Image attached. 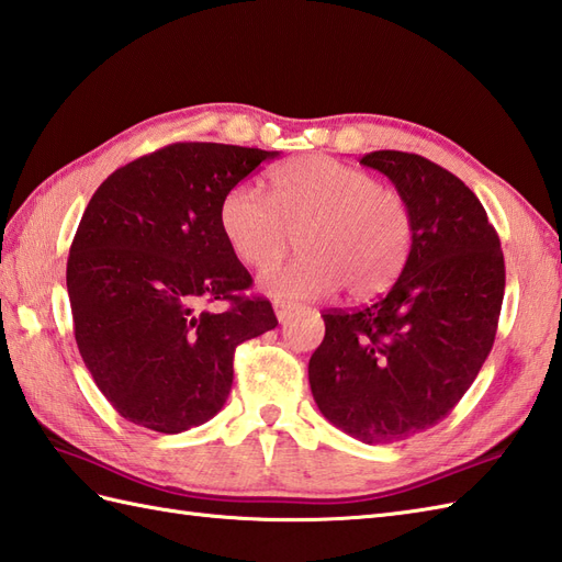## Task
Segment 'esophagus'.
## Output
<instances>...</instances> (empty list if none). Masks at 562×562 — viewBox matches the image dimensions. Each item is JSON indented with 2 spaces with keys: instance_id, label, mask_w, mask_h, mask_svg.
<instances>
[{
  "instance_id": "1",
  "label": "esophagus",
  "mask_w": 562,
  "mask_h": 562,
  "mask_svg": "<svg viewBox=\"0 0 562 562\" xmlns=\"http://www.w3.org/2000/svg\"><path fill=\"white\" fill-rule=\"evenodd\" d=\"M291 305L289 303H281V301H273V313H277V319L279 322H285L291 317Z\"/></svg>"
}]
</instances>
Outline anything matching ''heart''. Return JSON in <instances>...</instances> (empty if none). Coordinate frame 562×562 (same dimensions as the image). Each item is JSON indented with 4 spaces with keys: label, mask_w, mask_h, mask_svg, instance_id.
<instances>
[{
    "label": "heart",
    "mask_w": 562,
    "mask_h": 562,
    "mask_svg": "<svg viewBox=\"0 0 562 562\" xmlns=\"http://www.w3.org/2000/svg\"><path fill=\"white\" fill-rule=\"evenodd\" d=\"M218 231L243 267L265 271L297 235L303 255L267 271L259 289L273 301H317L339 289L351 301L382 295L414 245L406 199L368 170L329 156H301L271 170L269 199L235 184L218 202Z\"/></svg>",
    "instance_id": "obj_1"
}]
</instances>
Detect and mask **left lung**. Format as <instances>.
Segmentation results:
<instances>
[{"mask_svg": "<svg viewBox=\"0 0 562 562\" xmlns=\"http://www.w3.org/2000/svg\"><path fill=\"white\" fill-rule=\"evenodd\" d=\"M360 164L408 202L414 245L378 303L322 315L307 375L324 418L382 445L432 428L476 380L495 341L505 259L479 196L450 170L404 151Z\"/></svg>", "mask_w": 562, "mask_h": 562, "instance_id": "left-lung-1", "label": "left lung"}]
</instances>
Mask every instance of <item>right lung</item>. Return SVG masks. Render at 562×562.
<instances>
[{
  "mask_svg": "<svg viewBox=\"0 0 562 562\" xmlns=\"http://www.w3.org/2000/svg\"><path fill=\"white\" fill-rule=\"evenodd\" d=\"M279 151L170 144L117 168L74 235L67 291L86 368L112 408L176 435L226 404L238 344L279 324L218 231V202ZM228 300L221 314L199 311Z\"/></svg>",
  "mask_w": 562,
  "mask_h": 562,
  "instance_id": "right-lung-1",
  "label": "right lung"
}]
</instances>
